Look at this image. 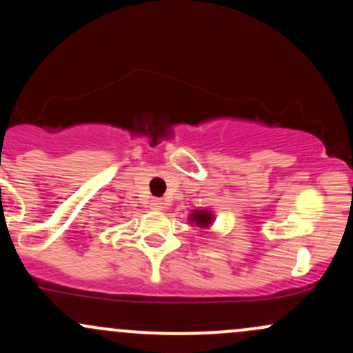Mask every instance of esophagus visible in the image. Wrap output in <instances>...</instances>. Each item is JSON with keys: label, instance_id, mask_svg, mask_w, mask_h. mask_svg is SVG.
Returning <instances> with one entry per match:
<instances>
[{"label": "esophagus", "instance_id": "obj_1", "mask_svg": "<svg viewBox=\"0 0 353 353\" xmlns=\"http://www.w3.org/2000/svg\"><path fill=\"white\" fill-rule=\"evenodd\" d=\"M151 208L156 209V210H163L164 202L161 201V199H152V201H151Z\"/></svg>", "mask_w": 353, "mask_h": 353}]
</instances>
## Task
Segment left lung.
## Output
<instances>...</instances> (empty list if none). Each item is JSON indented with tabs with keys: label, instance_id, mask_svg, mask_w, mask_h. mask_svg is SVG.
I'll list each match as a JSON object with an SVG mask.
<instances>
[{
	"label": "left lung",
	"instance_id": "8db88e82",
	"mask_svg": "<svg viewBox=\"0 0 353 353\" xmlns=\"http://www.w3.org/2000/svg\"><path fill=\"white\" fill-rule=\"evenodd\" d=\"M212 212L210 210H194L192 214H190L189 221L194 222L196 225H199V228H209L210 222H212Z\"/></svg>",
	"mask_w": 353,
	"mask_h": 353
}]
</instances>
